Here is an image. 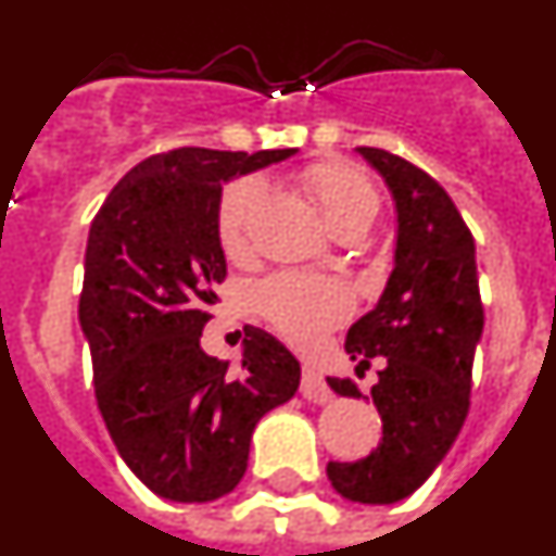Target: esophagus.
Instances as JSON below:
<instances>
[{
	"label": "esophagus",
	"mask_w": 556,
	"mask_h": 556,
	"mask_svg": "<svg viewBox=\"0 0 556 556\" xmlns=\"http://www.w3.org/2000/svg\"><path fill=\"white\" fill-rule=\"evenodd\" d=\"M301 395L306 397V401H312V404H328V401L333 397V392L331 387L326 384V378H323V372L317 370V367L303 365Z\"/></svg>",
	"instance_id": "esophagus-1"
}]
</instances>
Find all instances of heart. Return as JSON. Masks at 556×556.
Listing matches in <instances>:
<instances>
[{"label": "heart", "instance_id": "b5f03b06", "mask_svg": "<svg viewBox=\"0 0 556 556\" xmlns=\"http://www.w3.org/2000/svg\"><path fill=\"white\" fill-rule=\"evenodd\" d=\"M301 186L333 233L365 230L378 214V191L370 180L342 161H317L301 172ZM262 203V180L239 178L225 186L217 205V242L228 258H242L250 248V219ZM253 306L289 342L308 345L345 320L348 292L337 281L312 275L278 273L255 283Z\"/></svg>", "mask_w": 556, "mask_h": 556}]
</instances>
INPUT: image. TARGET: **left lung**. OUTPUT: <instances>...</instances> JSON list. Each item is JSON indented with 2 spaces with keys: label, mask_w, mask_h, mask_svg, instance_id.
<instances>
[{
  "label": "left lung",
  "mask_w": 556,
  "mask_h": 556,
  "mask_svg": "<svg viewBox=\"0 0 556 556\" xmlns=\"http://www.w3.org/2000/svg\"><path fill=\"white\" fill-rule=\"evenodd\" d=\"M356 152L387 180L397 208L395 269L378 306L345 339L356 372L372 358L381 365L370 395L384 437L365 459L328 462L326 470L348 501L395 504L434 473L468 417L484 306L473 233L448 191L401 155L378 147ZM328 384L365 397L353 378Z\"/></svg>",
  "instance_id": "obj_1"
}]
</instances>
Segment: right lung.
Instances as JSON below:
<instances>
[{
	"label": "right lung",
	"mask_w": 556,
	"mask_h": 556,
	"mask_svg": "<svg viewBox=\"0 0 556 556\" xmlns=\"http://www.w3.org/2000/svg\"><path fill=\"white\" fill-rule=\"evenodd\" d=\"M289 155L159 152L113 186L88 230L80 328L97 406L127 468L161 498L230 493L255 424L301 384L298 358L262 328H244L239 372L200 348L228 273L217 242L223 184Z\"/></svg>",
	"instance_id": "1"
}]
</instances>
